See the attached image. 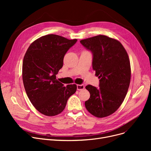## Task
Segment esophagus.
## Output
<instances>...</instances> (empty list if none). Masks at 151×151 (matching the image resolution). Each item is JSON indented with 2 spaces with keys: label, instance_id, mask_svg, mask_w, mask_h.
<instances>
[{
  "label": "esophagus",
  "instance_id": "obj_1",
  "mask_svg": "<svg viewBox=\"0 0 151 151\" xmlns=\"http://www.w3.org/2000/svg\"><path fill=\"white\" fill-rule=\"evenodd\" d=\"M84 89V86L83 84H77V90L81 91Z\"/></svg>",
  "mask_w": 151,
  "mask_h": 151
}]
</instances>
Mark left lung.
Wrapping results in <instances>:
<instances>
[{"mask_svg": "<svg viewBox=\"0 0 151 151\" xmlns=\"http://www.w3.org/2000/svg\"><path fill=\"white\" fill-rule=\"evenodd\" d=\"M80 43L92 52V68L100 79L99 88L86 86L91 96L85 106L97 117L108 116L120 107L129 88L131 68L128 54L120 42L106 35L84 39Z\"/></svg>", "mask_w": 151, "mask_h": 151, "instance_id": "1", "label": "left lung"}]
</instances>
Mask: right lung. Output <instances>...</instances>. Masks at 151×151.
<instances>
[{
	"mask_svg": "<svg viewBox=\"0 0 151 151\" xmlns=\"http://www.w3.org/2000/svg\"><path fill=\"white\" fill-rule=\"evenodd\" d=\"M77 39L49 34L32 43L22 62V81L32 104L42 114L54 116L64 109L76 84L63 86L56 79L64 55Z\"/></svg>",
	"mask_w": 151,
	"mask_h": 151,
	"instance_id": "1",
	"label": "right lung"
}]
</instances>
